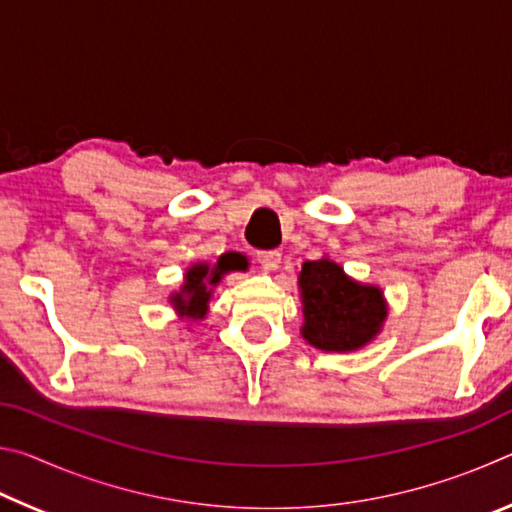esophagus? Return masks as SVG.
<instances>
[{"mask_svg":"<svg viewBox=\"0 0 512 512\" xmlns=\"http://www.w3.org/2000/svg\"><path fill=\"white\" fill-rule=\"evenodd\" d=\"M280 259L282 255L277 253V250H262V253H257V262L262 264L266 271H275V268L280 266Z\"/></svg>","mask_w":512,"mask_h":512,"instance_id":"1","label":"esophagus"}]
</instances>
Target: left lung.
<instances>
[{
	"instance_id": "obj_1",
	"label": "left lung",
	"mask_w": 512,
	"mask_h": 512,
	"mask_svg": "<svg viewBox=\"0 0 512 512\" xmlns=\"http://www.w3.org/2000/svg\"><path fill=\"white\" fill-rule=\"evenodd\" d=\"M300 334L323 352H357L381 334L388 302L377 284H363L327 255L302 264Z\"/></svg>"
}]
</instances>
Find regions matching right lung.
<instances>
[{
  "mask_svg": "<svg viewBox=\"0 0 512 512\" xmlns=\"http://www.w3.org/2000/svg\"><path fill=\"white\" fill-rule=\"evenodd\" d=\"M232 271H246V266L228 255H221L216 259V264L194 262L192 266H187L180 289L169 293V305L180 320L185 318L189 323L203 320L207 316V309H210L214 289L221 284L223 275Z\"/></svg>",
  "mask_w": 512,
  "mask_h": 512,
  "instance_id": "right-lung-1",
  "label": "right lung"
}]
</instances>
